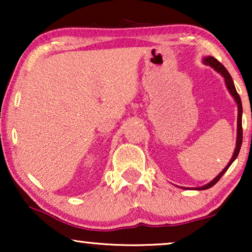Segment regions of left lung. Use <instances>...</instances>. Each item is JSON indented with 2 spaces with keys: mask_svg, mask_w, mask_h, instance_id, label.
I'll return each instance as SVG.
<instances>
[{
  "mask_svg": "<svg viewBox=\"0 0 252 252\" xmlns=\"http://www.w3.org/2000/svg\"><path fill=\"white\" fill-rule=\"evenodd\" d=\"M203 64L205 65H209V66H211L212 68H215V70L218 72L219 74H221L223 79H225V85L227 89H228L229 94L233 96V98L235 99V103L237 104V134H236V146H235V150H234L233 153V156L230 158L229 163L226 165V167L223 168V170L220 172V173L217 175V177L213 179L212 181H210L209 184H206L204 186H202V187H196V188H190V189H194V190H205V189H209L211 188L212 186H215L217 182L220 180V178L222 177L223 174H225V172L228 170V167L230 165L233 164V161L236 159L237 155L240 153V149H241V146H242V102H241V98H240V95L237 94L236 92V88L235 86H234V82H233V79L230 77V74L228 73V71L226 70V67L223 66V65L220 63L216 60L215 57L212 56H206L203 58ZM182 189H188V188H185V187H181Z\"/></svg>",
  "mask_w": 252,
  "mask_h": 252,
  "instance_id": "obj_1",
  "label": "left lung"
}]
</instances>
